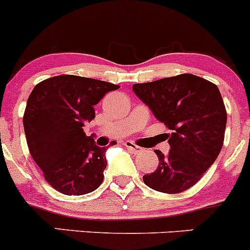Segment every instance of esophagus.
<instances>
[{
    "mask_svg": "<svg viewBox=\"0 0 250 250\" xmlns=\"http://www.w3.org/2000/svg\"><path fill=\"white\" fill-rule=\"evenodd\" d=\"M124 146H126V148L128 149V150H131V151H132L133 154H137V153H141V151H143V149L141 148V146H136L135 143L130 142V141H126V142L124 143Z\"/></svg>",
    "mask_w": 250,
    "mask_h": 250,
    "instance_id": "34e87169",
    "label": "esophagus"
}]
</instances>
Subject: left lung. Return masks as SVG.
Masks as SVG:
<instances>
[{
	"label": "left lung",
	"instance_id": "1",
	"mask_svg": "<svg viewBox=\"0 0 250 250\" xmlns=\"http://www.w3.org/2000/svg\"><path fill=\"white\" fill-rule=\"evenodd\" d=\"M136 96L169 130L171 150L156 149L159 166L143 176L156 191L178 194L201 179L219 155L224 142L226 110L215 84L194 74H179L132 85Z\"/></svg>",
	"mask_w": 250,
	"mask_h": 250
}]
</instances>
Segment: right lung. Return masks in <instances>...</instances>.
Returning <instances> with one entry per match:
<instances>
[{
  "label": "right lung",
  "instance_id": "right-lung-1",
  "mask_svg": "<svg viewBox=\"0 0 250 250\" xmlns=\"http://www.w3.org/2000/svg\"><path fill=\"white\" fill-rule=\"evenodd\" d=\"M117 89L108 82L69 74L33 87L24 114L27 146L45 181L58 191L84 195L101 185L107 148L96 146L83 127L95 118L94 106Z\"/></svg>",
  "mask_w": 250,
  "mask_h": 250
}]
</instances>
